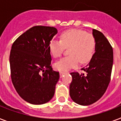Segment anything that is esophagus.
Instances as JSON below:
<instances>
[{
	"instance_id": "1",
	"label": "esophagus",
	"mask_w": 121,
	"mask_h": 121,
	"mask_svg": "<svg viewBox=\"0 0 121 121\" xmlns=\"http://www.w3.org/2000/svg\"><path fill=\"white\" fill-rule=\"evenodd\" d=\"M66 72H65V71H60V75L61 77H62L63 75H65V74H66Z\"/></svg>"
}]
</instances>
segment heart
<instances>
[{
  "instance_id": "heart-1",
  "label": "heart",
  "mask_w": 121,
  "mask_h": 121,
  "mask_svg": "<svg viewBox=\"0 0 121 121\" xmlns=\"http://www.w3.org/2000/svg\"><path fill=\"white\" fill-rule=\"evenodd\" d=\"M95 47V40L92 34L72 29L63 33L60 40L51 41L49 49L53 57L58 58L62 55L65 48H70V55L61 58L55 65L57 70L65 71L76 67L79 61L81 63L89 61L93 56Z\"/></svg>"
}]
</instances>
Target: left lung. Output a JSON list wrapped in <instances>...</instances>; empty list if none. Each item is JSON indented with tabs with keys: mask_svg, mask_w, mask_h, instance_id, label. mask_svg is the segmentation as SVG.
<instances>
[{
	"mask_svg": "<svg viewBox=\"0 0 121 121\" xmlns=\"http://www.w3.org/2000/svg\"><path fill=\"white\" fill-rule=\"evenodd\" d=\"M95 40V53L88 65L82 68L85 72L71 73L70 97L75 103L88 105L100 99L107 90L113 65V49L109 41L100 31L93 29Z\"/></svg>",
	"mask_w": 121,
	"mask_h": 121,
	"instance_id": "left-lung-1",
	"label": "left lung"
}]
</instances>
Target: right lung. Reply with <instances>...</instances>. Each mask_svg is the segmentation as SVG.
Returning <instances> with one entry per match:
<instances>
[{
  "label": "right lung",
  "instance_id": "right-lung-1",
  "mask_svg": "<svg viewBox=\"0 0 121 121\" xmlns=\"http://www.w3.org/2000/svg\"><path fill=\"white\" fill-rule=\"evenodd\" d=\"M57 33L54 27L34 26L21 35L11 48L12 83L20 97L32 104L47 103L55 95L60 74L51 66L49 45Z\"/></svg>",
  "mask_w": 121,
  "mask_h": 121
}]
</instances>
